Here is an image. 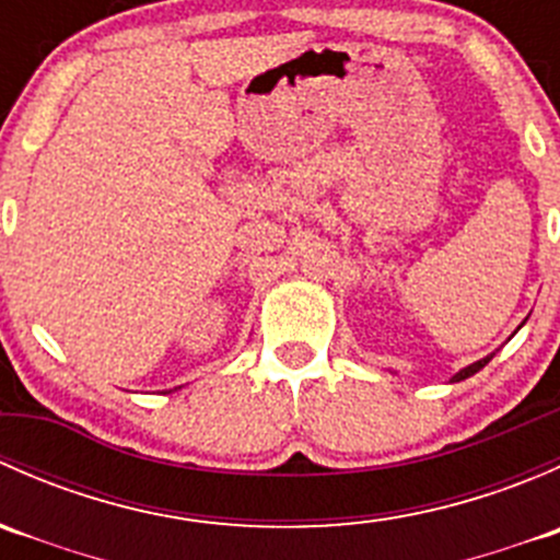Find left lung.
<instances>
[{
    "instance_id": "left-lung-1",
    "label": "left lung",
    "mask_w": 560,
    "mask_h": 560,
    "mask_svg": "<svg viewBox=\"0 0 560 560\" xmlns=\"http://www.w3.org/2000/svg\"><path fill=\"white\" fill-rule=\"evenodd\" d=\"M490 360H493V354H488V358H482V360H477V363L466 365V369H463V371H457V374L453 376V382H463V380H468V376H474V374H477L479 369H485V365H488Z\"/></svg>"
}]
</instances>
